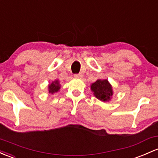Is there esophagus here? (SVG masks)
<instances>
[{
    "instance_id": "1",
    "label": "esophagus",
    "mask_w": 158,
    "mask_h": 158,
    "mask_svg": "<svg viewBox=\"0 0 158 158\" xmlns=\"http://www.w3.org/2000/svg\"><path fill=\"white\" fill-rule=\"evenodd\" d=\"M75 78H77V79H81V78L83 77V74L82 73H79V74H75L74 75Z\"/></svg>"
}]
</instances>
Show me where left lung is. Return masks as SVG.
I'll use <instances>...</instances> for the list:
<instances>
[{
  "instance_id": "left-lung-1",
  "label": "left lung",
  "mask_w": 158,
  "mask_h": 158,
  "mask_svg": "<svg viewBox=\"0 0 158 158\" xmlns=\"http://www.w3.org/2000/svg\"><path fill=\"white\" fill-rule=\"evenodd\" d=\"M91 89L94 95L101 101H109L112 98V86L107 79H98L95 82L92 84Z\"/></svg>"
}]
</instances>
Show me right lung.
I'll list each match as a JSON object with an SVG mask.
<instances>
[{
    "label": "right lung",
    "instance_id": "1",
    "mask_svg": "<svg viewBox=\"0 0 158 158\" xmlns=\"http://www.w3.org/2000/svg\"><path fill=\"white\" fill-rule=\"evenodd\" d=\"M60 85L58 79L53 81L51 84L48 85V91L49 93H51V94L57 92L60 90Z\"/></svg>",
    "mask_w": 158,
    "mask_h": 158
}]
</instances>
